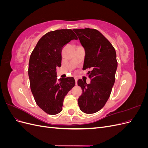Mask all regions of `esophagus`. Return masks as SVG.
<instances>
[{
	"label": "esophagus",
	"mask_w": 148,
	"mask_h": 148,
	"mask_svg": "<svg viewBox=\"0 0 148 148\" xmlns=\"http://www.w3.org/2000/svg\"><path fill=\"white\" fill-rule=\"evenodd\" d=\"M75 83H76V85H77V81H78V79L77 78H75Z\"/></svg>",
	"instance_id": "34e87169"
}]
</instances>
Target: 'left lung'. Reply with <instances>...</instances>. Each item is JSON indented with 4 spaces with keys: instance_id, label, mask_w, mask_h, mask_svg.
Returning <instances> with one entry per match:
<instances>
[{
    "instance_id": "obj_1",
    "label": "left lung",
    "mask_w": 148,
    "mask_h": 148,
    "mask_svg": "<svg viewBox=\"0 0 148 148\" xmlns=\"http://www.w3.org/2000/svg\"><path fill=\"white\" fill-rule=\"evenodd\" d=\"M85 49L83 70L91 69L88 75L91 83L79 79L78 85L83 93L78 99L84 113L94 114L100 110L110 95L117 69L116 52L104 35L95 29H74Z\"/></svg>"
}]
</instances>
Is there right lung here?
<instances>
[{
  "mask_svg": "<svg viewBox=\"0 0 148 148\" xmlns=\"http://www.w3.org/2000/svg\"><path fill=\"white\" fill-rule=\"evenodd\" d=\"M77 39L70 29L50 31L39 40L30 56L31 90L37 105L48 114L60 112L65 96L75 84L73 77L57 80L56 68L61 66V52L64 46Z\"/></svg>",
  "mask_w": 148,
  "mask_h": 148,
  "instance_id": "obj_1",
  "label": "right lung"
}]
</instances>
